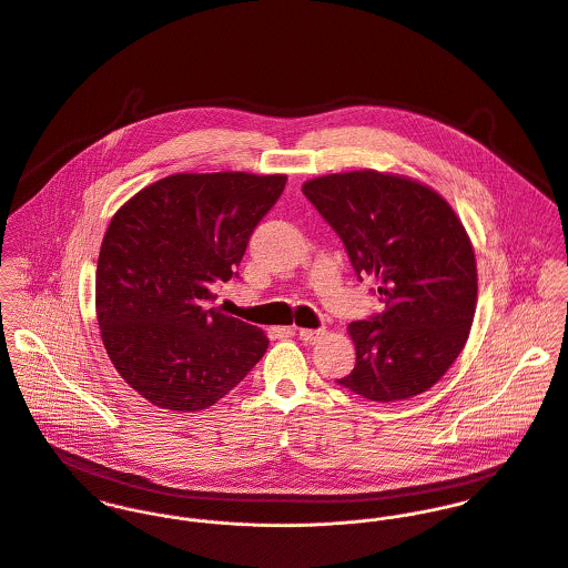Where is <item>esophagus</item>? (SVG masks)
<instances>
[{
    "label": "esophagus",
    "mask_w": 568,
    "mask_h": 568,
    "mask_svg": "<svg viewBox=\"0 0 568 568\" xmlns=\"http://www.w3.org/2000/svg\"><path fill=\"white\" fill-rule=\"evenodd\" d=\"M325 336V329H298V338L310 344H316Z\"/></svg>",
    "instance_id": "1"
}]
</instances>
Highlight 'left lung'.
Returning a JSON list of instances; mask_svg holds the SVG:
<instances>
[{"instance_id":"obj_1","label":"left lung","mask_w":568,"mask_h":568,"mask_svg":"<svg viewBox=\"0 0 568 568\" xmlns=\"http://www.w3.org/2000/svg\"><path fill=\"white\" fill-rule=\"evenodd\" d=\"M303 193L384 301L379 316L346 327L355 368L338 384L377 404L426 393L463 351L476 312V256L458 215L428 184L373 169L307 180Z\"/></svg>"}]
</instances>
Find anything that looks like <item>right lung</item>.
Listing matches in <instances>:
<instances>
[{
	"label": "right lung",
	"instance_id": "add662e5",
	"mask_svg": "<svg viewBox=\"0 0 568 568\" xmlns=\"http://www.w3.org/2000/svg\"><path fill=\"white\" fill-rule=\"evenodd\" d=\"M287 175L175 173L129 197L97 265L101 341L120 377L164 410L217 404L263 357L258 327L206 310Z\"/></svg>",
	"mask_w": 568,
	"mask_h": 568
}]
</instances>
